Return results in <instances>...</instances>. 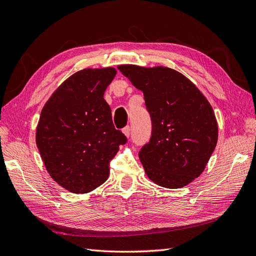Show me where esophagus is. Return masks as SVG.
Returning a JSON list of instances; mask_svg holds the SVG:
<instances>
[{"instance_id":"34e87169","label":"esophagus","mask_w":256,"mask_h":256,"mask_svg":"<svg viewBox=\"0 0 256 256\" xmlns=\"http://www.w3.org/2000/svg\"><path fill=\"white\" fill-rule=\"evenodd\" d=\"M130 132H131V130H130V127L129 126H127V127H125L122 129V134H125L127 138L130 136Z\"/></svg>"}]
</instances>
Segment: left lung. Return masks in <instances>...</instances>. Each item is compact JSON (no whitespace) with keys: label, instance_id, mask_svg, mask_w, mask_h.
I'll return each mask as SVG.
<instances>
[{"label":"left lung","instance_id":"8db88e82","mask_svg":"<svg viewBox=\"0 0 256 256\" xmlns=\"http://www.w3.org/2000/svg\"><path fill=\"white\" fill-rule=\"evenodd\" d=\"M143 92L152 122L150 143L138 158L152 182L168 189L189 184L206 168L216 142L218 122L194 83L172 68L120 65Z\"/></svg>","mask_w":256,"mask_h":256}]
</instances>
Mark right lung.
Instances as JSON below:
<instances>
[{
  "label": "right lung",
  "mask_w": 256,
  "mask_h": 256,
  "mask_svg": "<svg viewBox=\"0 0 256 256\" xmlns=\"http://www.w3.org/2000/svg\"><path fill=\"white\" fill-rule=\"evenodd\" d=\"M113 67L85 68L66 79L44 104L36 145L46 170L60 187L88 193L109 177V162L127 142L116 130L104 94Z\"/></svg>",
  "instance_id": "1"
}]
</instances>
